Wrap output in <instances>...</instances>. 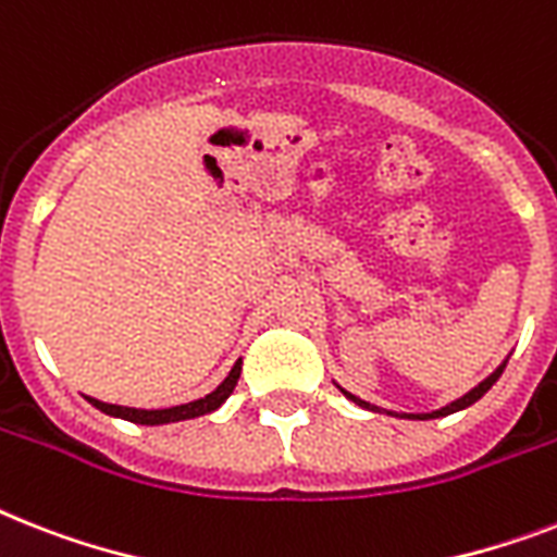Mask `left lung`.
Wrapping results in <instances>:
<instances>
[{
    "mask_svg": "<svg viewBox=\"0 0 557 557\" xmlns=\"http://www.w3.org/2000/svg\"><path fill=\"white\" fill-rule=\"evenodd\" d=\"M504 369H506V360L498 366V369H495V372L490 374V377H486V381L478 383V386H474L472 392H467V395L458 397V400H451L449 406H443V409H437V411H426V414H397V411H388V414H395V418H411V420H432V418H446V414H455V411H460V409H467V406H472L474 400H481V397L486 395V392H490L492 386H495V381H498L500 374H504ZM341 392H343V395H346V397H349V400H355L357 406H363V409L381 411V409H377V406L366 404V400H360V397H355V395H351V392H346V388H341Z\"/></svg>",
    "mask_w": 557,
    "mask_h": 557,
    "instance_id": "left-lung-1",
    "label": "left lung"
}]
</instances>
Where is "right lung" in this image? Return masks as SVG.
<instances>
[{
	"label": "right lung",
	"instance_id": "obj_1",
	"mask_svg": "<svg viewBox=\"0 0 557 557\" xmlns=\"http://www.w3.org/2000/svg\"><path fill=\"white\" fill-rule=\"evenodd\" d=\"M239 369H243V360L234 363V369L228 372L220 386L211 392V395L200 397V400H191V404L183 406H171V409H131V406H116V404H102L97 397H88V404L97 406L99 411H106L111 418H122L131 420V423H143V426H160V423H176V420H191L200 418V414H208V411L220 409L225 404V397L232 395L234 386L239 381Z\"/></svg>",
	"mask_w": 557,
	"mask_h": 557
}]
</instances>
